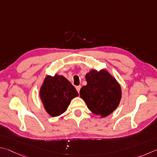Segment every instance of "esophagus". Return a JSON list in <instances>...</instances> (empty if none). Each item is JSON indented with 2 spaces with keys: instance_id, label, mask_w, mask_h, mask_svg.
Here are the masks:
<instances>
[{
  "instance_id": "obj_1",
  "label": "esophagus",
  "mask_w": 157,
  "mask_h": 157,
  "mask_svg": "<svg viewBox=\"0 0 157 157\" xmlns=\"http://www.w3.org/2000/svg\"><path fill=\"white\" fill-rule=\"evenodd\" d=\"M81 86H76V89L77 92H80V90H81Z\"/></svg>"
}]
</instances>
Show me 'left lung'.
Instances as JSON below:
<instances>
[{"label":"left lung","mask_w":157,"mask_h":157,"mask_svg":"<svg viewBox=\"0 0 157 157\" xmlns=\"http://www.w3.org/2000/svg\"><path fill=\"white\" fill-rule=\"evenodd\" d=\"M86 78L87 85L81 87V97L92 113L107 117L119 105L121 98L120 86L105 70L90 71Z\"/></svg>","instance_id":"8db88e82"}]
</instances>
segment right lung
I'll return each mask as SVG.
<instances>
[{"label":"right lung","instance_id":"right-lung-1","mask_svg":"<svg viewBox=\"0 0 157 157\" xmlns=\"http://www.w3.org/2000/svg\"><path fill=\"white\" fill-rule=\"evenodd\" d=\"M40 96L46 111L52 117L66 111L71 100L78 96L72 85L63 76H47L40 90Z\"/></svg>","mask_w":157,"mask_h":157}]
</instances>
